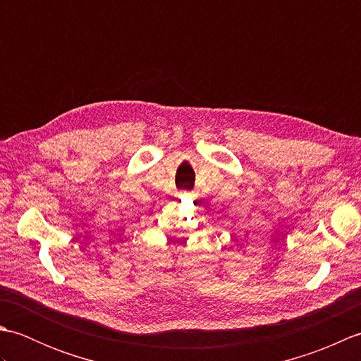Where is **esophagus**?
I'll list each match as a JSON object with an SVG mask.
<instances>
[{
    "instance_id": "obj_1",
    "label": "esophagus",
    "mask_w": 361,
    "mask_h": 361,
    "mask_svg": "<svg viewBox=\"0 0 361 361\" xmlns=\"http://www.w3.org/2000/svg\"><path fill=\"white\" fill-rule=\"evenodd\" d=\"M185 195H186V197H190L192 194H190V192H185Z\"/></svg>"
}]
</instances>
